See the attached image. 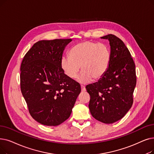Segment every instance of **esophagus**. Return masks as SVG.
<instances>
[{
    "label": "esophagus",
    "instance_id": "obj_1",
    "mask_svg": "<svg viewBox=\"0 0 154 154\" xmlns=\"http://www.w3.org/2000/svg\"><path fill=\"white\" fill-rule=\"evenodd\" d=\"M81 89H82V92H84V91H85V86L84 85H81Z\"/></svg>",
    "mask_w": 154,
    "mask_h": 154
}]
</instances>
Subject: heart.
I'll use <instances>...</instances> for the list:
<instances>
[{"mask_svg":"<svg viewBox=\"0 0 154 154\" xmlns=\"http://www.w3.org/2000/svg\"><path fill=\"white\" fill-rule=\"evenodd\" d=\"M111 59V51L108 45L84 41L73 46L69 56L61 58L60 66L65 74L72 79L77 77L81 68L82 71L78 80L81 83L85 84L92 79L102 78L109 69Z\"/></svg>","mask_w":154,"mask_h":154,"instance_id":"heart-1","label":"heart"}]
</instances>
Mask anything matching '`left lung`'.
<instances>
[{
	"mask_svg": "<svg viewBox=\"0 0 154 154\" xmlns=\"http://www.w3.org/2000/svg\"><path fill=\"white\" fill-rule=\"evenodd\" d=\"M101 38L109 42L110 66L102 78L85 89L91 97L89 108L92 116L111 124L123 118L133 104L137 83L135 65L122 40L111 34Z\"/></svg>",
	"mask_w": 154,
	"mask_h": 154,
	"instance_id": "1",
	"label": "left lung"
}]
</instances>
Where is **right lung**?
<instances>
[{"instance_id":"right-lung-1","label":"right lung","mask_w":154,"mask_h":154,"mask_svg":"<svg viewBox=\"0 0 154 154\" xmlns=\"http://www.w3.org/2000/svg\"><path fill=\"white\" fill-rule=\"evenodd\" d=\"M72 39L42 40L25 55L21 65V90L36 122L57 126L67 119L81 93L80 84L60 66L63 51Z\"/></svg>"}]
</instances>
